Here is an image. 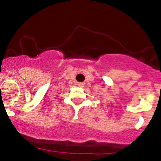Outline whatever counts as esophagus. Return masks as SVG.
I'll return each mask as SVG.
<instances>
[{"label":"esophagus","instance_id":"34e87169","mask_svg":"<svg viewBox=\"0 0 161 161\" xmlns=\"http://www.w3.org/2000/svg\"><path fill=\"white\" fill-rule=\"evenodd\" d=\"M79 86H83V84L80 83V84H79Z\"/></svg>","mask_w":161,"mask_h":161}]
</instances>
